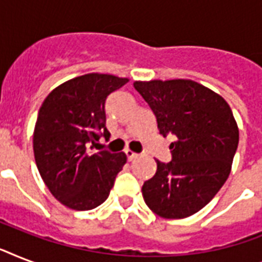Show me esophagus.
Segmentation results:
<instances>
[{
  "instance_id": "obj_1",
  "label": "esophagus",
  "mask_w": 262,
  "mask_h": 262,
  "mask_svg": "<svg viewBox=\"0 0 262 262\" xmlns=\"http://www.w3.org/2000/svg\"><path fill=\"white\" fill-rule=\"evenodd\" d=\"M125 154H126L127 156V160H133L139 156V154H136V152H133L132 149H125Z\"/></svg>"
}]
</instances>
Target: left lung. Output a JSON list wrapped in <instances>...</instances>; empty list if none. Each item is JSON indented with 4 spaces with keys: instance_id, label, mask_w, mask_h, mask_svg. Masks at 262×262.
I'll return each mask as SVG.
<instances>
[{
    "instance_id": "1",
    "label": "left lung",
    "mask_w": 262,
    "mask_h": 262,
    "mask_svg": "<svg viewBox=\"0 0 262 262\" xmlns=\"http://www.w3.org/2000/svg\"><path fill=\"white\" fill-rule=\"evenodd\" d=\"M151 106L160 135L170 144L172 162L156 160L158 170L143 185L148 208L164 219H183L203 209L231 171L239 129L228 103L193 80L135 81Z\"/></svg>"
}]
</instances>
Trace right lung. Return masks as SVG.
<instances>
[{"instance_id":"add662e5","label":"right lung","mask_w":262,"mask_h":262,"mask_svg":"<svg viewBox=\"0 0 262 262\" xmlns=\"http://www.w3.org/2000/svg\"><path fill=\"white\" fill-rule=\"evenodd\" d=\"M129 81L104 73L68 80L47 95L34 129V155L39 174L59 203L75 211H90L104 203L126 155L100 151L91 144L106 139L104 102Z\"/></svg>"}]
</instances>
